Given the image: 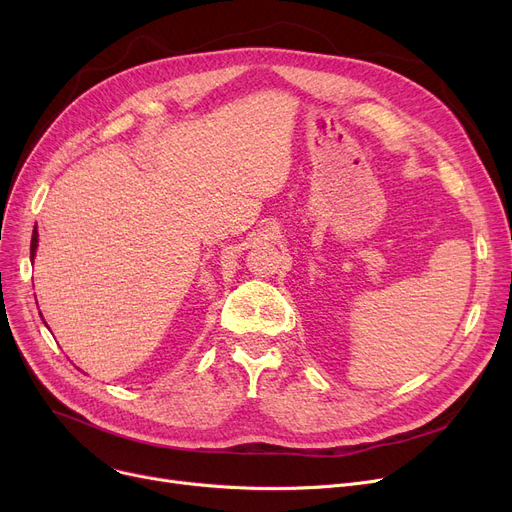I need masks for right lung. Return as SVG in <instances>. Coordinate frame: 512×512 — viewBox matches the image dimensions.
<instances>
[{"label":"right lung","instance_id":"add662e5","mask_svg":"<svg viewBox=\"0 0 512 512\" xmlns=\"http://www.w3.org/2000/svg\"><path fill=\"white\" fill-rule=\"evenodd\" d=\"M35 251H37V226L33 230V238H31V259L35 257Z\"/></svg>","mask_w":512,"mask_h":512}]
</instances>
